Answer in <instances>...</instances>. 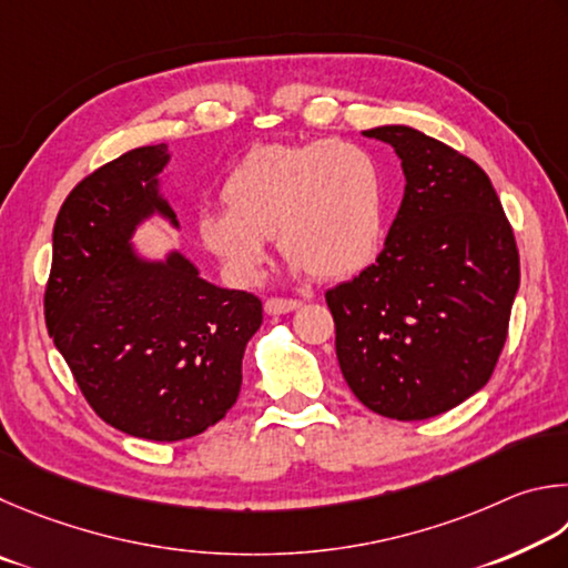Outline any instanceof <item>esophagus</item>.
<instances>
[{
	"label": "esophagus",
	"mask_w": 568,
	"mask_h": 568,
	"mask_svg": "<svg viewBox=\"0 0 568 568\" xmlns=\"http://www.w3.org/2000/svg\"><path fill=\"white\" fill-rule=\"evenodd\" d=\"M302 302L300 300H284V296H272V300H266L264 310L266 314H290L294 310H300Z\"/></svg>",
	"instance_id": "esophagus-1"
}]
</instances>
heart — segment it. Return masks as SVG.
<instances>
[{
    "label": "heart",
    "instance_id": "b5f03b06",
    "mask_svg": "<svg viewBox=\"0 0 568 568\" xmlns=\"http://www.w3.org/2000/svg\"><path fill=\"white\" fill-rule=\"evenodd\" d=\"M222 202L199 216V236L236 284L258 282L272 236L296 272L320 278L352 276L379 252L384 172L362 144L256 146L226 174Z\"/></svg>",
    "mask_w": 568,
    "mask_h": 568
}]
</instances>
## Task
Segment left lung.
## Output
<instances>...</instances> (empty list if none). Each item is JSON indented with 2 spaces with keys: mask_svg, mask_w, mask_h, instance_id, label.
Wrapping results in <instances>:
<instances>
[{
  "mask_svg": "<svg viewBox=\"0 0 568 568\" xmlns=\"http://www.w3.org/2000/svg\"><path fill=\"white\" fill-rule=\"evenodd\" d=\"M364 134L396 149L406 186L376 262L326 292L336 359L366 409L432 419L491 379L519 290V248L469 156L412 126Z\"/></svg>",
  "mask_w": 568,
  "mask_h": 568,
  "instance_id": "8db88e82",
  "label": "left lung"
}]
</instances>
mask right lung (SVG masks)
I'll use <instances>...</instances> for the list:
<instances>
[{"label":"right lung","instance_id":"right-lung-1","mask_svg":"<svg viewBox=\"0 0 568 568\" xmlns=\"http://www.w3.org/2000/svg\"><path fill=\"white\" fill-rule=\"evenodd\" d=\"M166 144L139 146L84 176L59 209L44 292L49 336L99 419L149 442L202 434L232 409L262 300L204 282L182 254L136 258Z\"/></svg>","mask_w":568,"mask_h":568}]
</instances>
